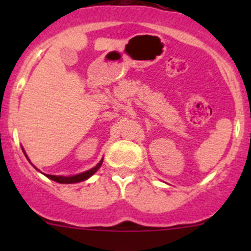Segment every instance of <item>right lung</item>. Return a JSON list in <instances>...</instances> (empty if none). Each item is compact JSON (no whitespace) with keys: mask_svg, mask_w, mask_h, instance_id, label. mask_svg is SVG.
<instances>
[{"mask_svg":"<svg viewBox=\"0 0 251 251\" xmlns=\"http://www.w3.org/2000/svg\"><path fill=\"white\" fill-rule=\"evenodd\" d=\"M23 151H24V149H23ZM24 154H25V151H24ZM25 156H26V154H25ZM26 159H27V156H26ZM27 160H29V159H27ZM102 163H103V159L97 164V165L95 166V168L90 169V170L85 171V173H82V174L75 175V176H54V175H46V176L48 177V178L58 182V183H77V182L85 181V179L90 178L93 174L97 173L98 169L102 166Z\"/></svg>","mask_w":251,"mask_h":251,"instance_id":"obj_1","label":"right lung"}]
</instances>
